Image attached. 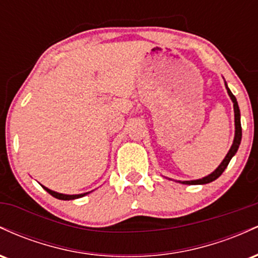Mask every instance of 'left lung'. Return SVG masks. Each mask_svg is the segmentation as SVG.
<instances>
[{"label": "left lung", "mask_w": 258, "mask_h": 258, "mask_svg": "<svg viewBox=\"0 0 258 258\" xmlns=\"http://www.w3.org/2000/svg\"><path fill=\"white\" fill-rule=\"evenodd\" d=\"M226 88H227V92L228 94H229L230 99L233 100V105H234V116H235V137H234V142H233V146L232 148L229 149V152L226 155V158H224L223 161L221 162V165L218 166L216 170L212 172L211 174H209V176L204 177V178L201 179H197V180H184V182H182L183 184H206V183H210V182H214L215 179H217L218 177L221 176L222 173H223V171L226 170L228 164H229V161L232 160V158L234 155H235V153L238 152V148L240 146V142H241V123H240V110H239V105H238V102H236V98L234 97V94L230 92L229 88H228V86L226 84Z\"/></svg>", "instance_id": "obj_1"}]
</instances>
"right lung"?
<instances>
[{"mask_svg":"<svg viewBox=\"0 0 258 258\" xmlns=\"http://www.w3.org/2000/svg\"><path fill=\"white\" fill-rule=\"evenodd\" d=\"M42 188L44 189V190L47 191V193H49V194L52 195V197L57 198V199H59V200H73V199H78V198H82V197H85L86 194H88V193H84V194H78V195H65V194L57 193V191H53V190H51V189L46 188V186H43V185H42Z\"/></svg>","mask_w":258,"mask_h":258,"instance_id":"obj_1","label":"right lung"}]
</instances>
